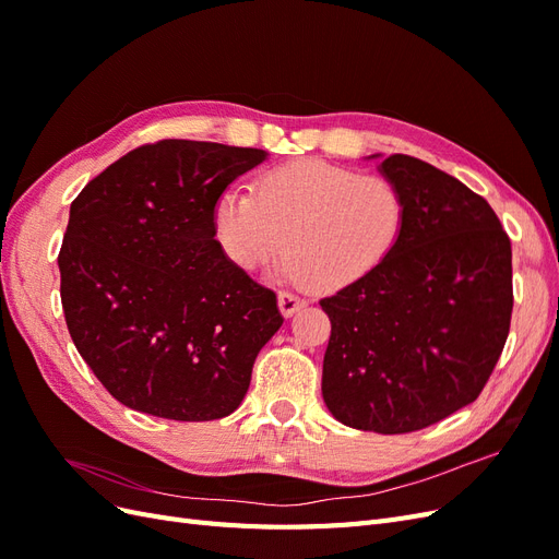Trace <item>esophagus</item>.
<instances>
[{
  "label": "esophagus",
  "instance_id": "esophagus-1",
  "mask_svg": "<svg viewBox=\"0 0 559 559\" xmlns=\"http://www.w3.org/2000/svg\"><path fill=\"white\" fill-rule=\"evenodd\" d=\"M277 300H280V310H282V314H284V317H292L294 312H298L300 308H306V306H308V300H306V298H300V296H296L294 292H280Z\"/></svg>",
  "mask_w": 559,
  "mask_h": 559
}]
</instances>
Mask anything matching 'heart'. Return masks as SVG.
<instances>
[{"label": "heart", "mask_w": 559, "mask_h": 559, "mask_svg": "<svg viewBox=\"0 0 559 559\" xmlns=\"http://www.w3.org/2000/svg\"><path fill=\"white\" fill-rule=\"evenodd\" d=\"M403 228L396 181L319 158L270 167L253 193L228 189L214 205L216 238L233 265L253 273L284 249V273L317 292L345 289L373 273Z\"/></svg>", "instance_id": "b5f03b06"}]
</instances>
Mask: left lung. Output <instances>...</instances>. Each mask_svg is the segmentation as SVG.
Segmentation results:
<instances>
[{
    "label": "left lung",
    "mask_w": 559,
    "mask_h": 559,
    "mask_svg": "<svg viewBox=\"0 0 559 559\" xmlns=\"http://www.w3.org/2000/svg\"><path fill=\"white\" fill-rule=\"evenodd\" d=\"M380 167L405 198V228L373 273L319 300L331 319L321 394L352 429L411 433L492 376L511 329V240L460 179L403 154Z\"/></svg>",
    "instance_id": "8db88e82"
}]
</instances>
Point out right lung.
Listing matches in <instances>:
<instances>
[{
  "label": "right lung",
  "instance_id": "add662e5",
  "mask_svg": "<svg viewBox=\"0 0 559 559\" xmlns=\"http://www.w3.org/2000/svg\"><path fill=\"white\" fill-rule=\"evenodd\" d=\"M261 148L160 140L86 183L58 253L79 354L132 411L207 421L242 403L261 347L282 326L277 296L233 265L214 205Z\"/></svg>",
  "mask_w": 559,
  "mask_h": 559
}]
</instances>
